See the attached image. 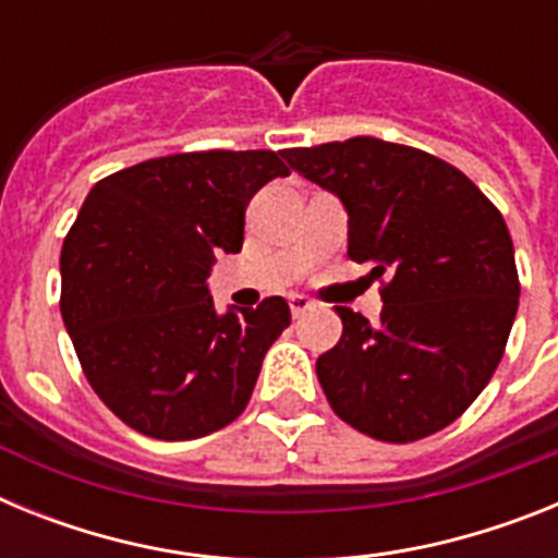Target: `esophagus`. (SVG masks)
<instances>
[{
	"label": "esophagus",
	"instance_id": "34e87169",
	"mask_svg": "<svg viewBox=\"0 0 558 558\" xmlns=\"http://www.w3.org/2000/svg\"><path fill=\"white\" fill-rule=\"evenodd\" d=\"M288 302H290V313H293V318H302L307 310H313V302H310L307 295L295 293V295H290Z\"/></svg>",
	"mask_w": 558,
	"mask_h": 558
}]
</instances>
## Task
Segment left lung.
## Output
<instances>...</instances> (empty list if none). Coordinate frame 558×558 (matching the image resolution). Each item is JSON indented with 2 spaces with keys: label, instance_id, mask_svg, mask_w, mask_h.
<instances>
[{
  "label": "left lung",
  "instance_id": "obj_1",
  "mask_svg": "<svg viewBox=\"0 0 558 558\" xmlns=\"http://www.w3.org/2000/svg\"><path fill=\"white\" fill-rule=\"evenodd\" d=\"M284 159L343 201L349 256L383 295L377 324L335 307L343 335L315 360L329 405L388 445L445 430L495 374L520 304L500 209L445 159L374 136Z\"/></svg>",
  "mask_w": 558,
  "mask_h": 558
}]
</instances>
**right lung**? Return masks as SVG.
Listing matches in <instances>:
<instances>
[{
  "label": "right lung",
  "instance_id": "right-lung-1",
  "mask_svg": "<svg viewBox=\"0 0 558 558\" xmlns=\"http://www.w3.org/2000/svg\"><path fill=\"white\" fill-rule=\"evenodd\" d=\"M276 175L274 150H195L92 186L61 248V315L88 386L142 436L190 441L248 405L290 307L215 313L206 276L243 248L245 206Z\"/></svg>",
  "mask_w": 558,
  "mask_h": 558
}]
</instances>
